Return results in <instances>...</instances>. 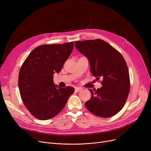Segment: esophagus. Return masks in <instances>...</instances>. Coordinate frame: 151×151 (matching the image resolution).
<instances>
[{
	"instance_id": "1",
	"label": "esophagus",
	"mask_w": 151,
	"mask_h": 151,
	"mask_svg": "<svg viewBox=\"0 0 151 151\" xmlns=\"http://www.w3.org/2000/svg\"><path fill=\"white\" fill-rule=\"evenodd\" d=\"M81 91V89L80 88H75V92H80Z\"/></svg>"
}]
</instances>
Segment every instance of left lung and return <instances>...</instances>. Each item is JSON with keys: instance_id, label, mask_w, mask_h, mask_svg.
<instances>
[{"instance_id": "1", "label": "left lung", "mask_w": 151, "mask_h": 151, "mask_svg": "<svg viewBox=\"0 0 151 151\" xmlns=\"http://www.w3.org/2000/svg\"><path fill=\"white\" fill-rule=\"evenodd\" d=\"M75 45L88 59L92 75L103 78L100 89H89L91 98L85 103L86 108L100 117L116 115L124 107L130 88L129 69L124 58L100 39L77 41Z\"/></svg>"}]
</instances>
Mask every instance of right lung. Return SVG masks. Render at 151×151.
Wrapping results in <instances>:
<instances>
[{"label":"right lung","instance_id":"right-lung-1","mask_svg":"<svg viewBox=\"0 0 151 151\" xmlns=\"http://www.w3.org/2000/svg\"><path fill=\"white\" fill-rule=\"evenodd\" d=\"M73 45V42L40 45L22 63L18 76L20 95L26 108L38 119L58 114L75 91L72 87L62 88L53 81V75L60 72Z\"/></svg>","mask_w":151,"mask_h":151}]
</instances>
